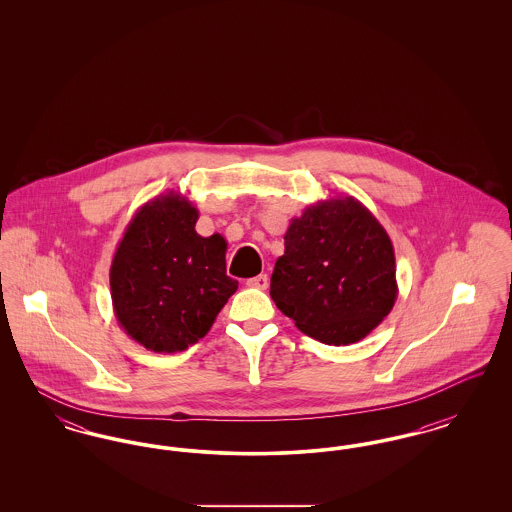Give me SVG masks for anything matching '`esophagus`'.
<instances>
[{"instance_id":"esophagus-1","label":"esophagus","mask_w":512,"mask_h":512,"mask_svg":"<svg viewBox=\"0 0 512 512\" xmlns=\"http://www.w3.org/2000/svg\"><path fill=\"white\" fill-rule=\"evenodd\" d=\"M247 286H249V288H255V290H267V274H259V276H255V278H249V280H247Z\"/></svg>"}]
</instances>
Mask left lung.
<instances>
[{"instance_id":"obj_1","label":"left lung","mask_w":512,"mask_h":512,"mask_svg":"<svg viewBox=\"0 0 512 512\" xmlns=\"http://www.w3.org/2000/svg\"><path fill=\"white\" fill-rule=\"evenodd\" d=\"M270 278V297L326 345L366 338L397 299L395 253L378 219L353 195L320 199L295 217Z\"/></svg>"}]
</instances>
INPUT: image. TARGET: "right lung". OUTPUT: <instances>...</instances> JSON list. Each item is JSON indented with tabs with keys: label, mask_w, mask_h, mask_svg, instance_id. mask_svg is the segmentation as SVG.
<instances>
[{
	"label": "right lung",
	"mask_w": 512,
	"mask_h": 512,
	"mask_svg": "<svg viewBox=\"0 0 512 512\" xmlns=\"http://www.w3.org/2000/svg\"><path fill=\"white\" fill-rule=\"evenodd\" d=\"M184 195H157L128 222L109 270L122 330L155 353H178L213 326L238 282L226 276V240L195 232Z\"/></svg>",
	"instance_id": "add662e5"
}]
</instances>
